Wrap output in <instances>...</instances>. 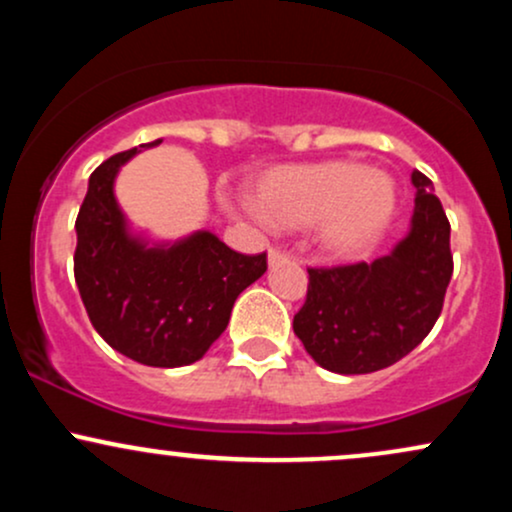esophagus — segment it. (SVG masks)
I'll return each mask as SVG.
<instances>
[{
  "mask_svg": "<svg viewBox=\"0 0 512 512\" xmlns=\"http://www.w3.org/2000/svg\"><path fill=\"white\" fill-rule=\"evenodd\" d=\"M267 260H269V267H276V264H281V262H289V255H284V252H281V250L272 248V250H269Z\"/></svg>",
  "mask_w": 512,
  "mask_h": 512,
  "instance_id": "34e87169",
  "label": "esophagus"
}]
</instances>
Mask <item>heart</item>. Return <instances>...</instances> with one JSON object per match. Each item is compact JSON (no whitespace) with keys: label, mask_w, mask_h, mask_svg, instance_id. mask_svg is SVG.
Returning a JSON list of instances; mask_svg holds the SVG:
<instances>
[{"label":"heart","mask_w":512,"mask_h":512,"mask_svg":"<svg viewBox=\"0 0 512 512\" xmlns=\"http://www.w3.org/2000/svg\"><path fill=\"white\" fill-rule=\"evenodd\" d=\"M395 207V180L346 158L267 170L255 182V202H240L250 221L281 228L313 223L315 243L334 257L366 250L385 231Z\"/></svg>","instance_id":"b5f03b06"}]
</instances>
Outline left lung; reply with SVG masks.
I'll return each instance as SVG.
<instances>
[{"mask_svg": "<svg viewBox=\"0 0 512 512\" xmlns=\"http://www.w3.org/2000/svg\"><path fill=\"white\" fill-rule=\"evenodd\" d=\"M409 231L370 264L308 269L310 284L293 332L317 366L342 375L387 368L436 325L452 276L450 223L433 182L414 170Z\"/></svg>", "mask_w": 512, "mask_h": 512, "instance_id": "left-lung-1", "label": "left lung"}]
</instances>
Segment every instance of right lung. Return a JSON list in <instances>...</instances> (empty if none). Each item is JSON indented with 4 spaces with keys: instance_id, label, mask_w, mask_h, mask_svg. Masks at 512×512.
Instances as JSON below:
<instances>
[{
    "instance_id": "obj_1",
    "label": "right lung",
    "mask_w": 512,
    "mask_h": 512,
    "mask_svg": "<svg viewBox=\"0 0 512 512\" xmlns=\"http://www.w3.org/2000/svg\"><path fill=\"white\" fill-rule=\"evenodd\" d=\"M158 142L110 156L88 178L76 216L74 279L96 332L144 366H190L231 320L236 298L267 272V252L240 255L209 231L151 243L129 228L115 178Z\"/></svg>"
}]
</instances>
